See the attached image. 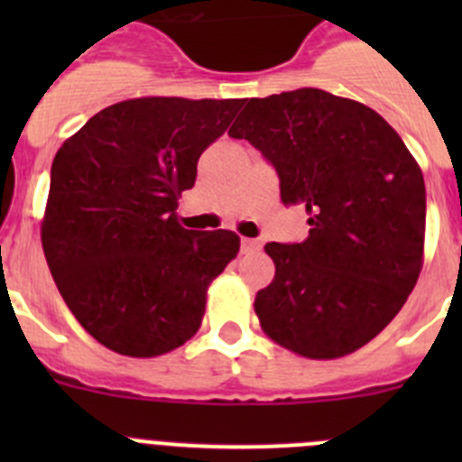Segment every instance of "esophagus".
<instances>
[{
    "label": "esophagus",
    "instance_id": "34e87169",
    "mask_svg": "<svg viewBox=\"0 0 462 462\" xmlns=\"http://www.w3.org/2000/svg\"><path fill=\"white\" fill-rule=\"evenodd\" d=\"M259 250H261V240L256 238L240 240V252H243V254H252V252H259Z\"/></svg>",
    "mask_w": 462,
    "mask_h": 462
}]
</instances>
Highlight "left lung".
Masks as SVG:
<instances>
[{
    "label": "left lung",
    "mask_w": 462,
    "mask_h": 462,
    "mask_svg": "<svg viewBox=\"0 0 462 462\" xmlns=\"http://www.w3.org/2000/svg\"><path fill=\"white\" fill-rule=\"evenodd\" d=\"M310 215L303 243H268L275 277L254 312L277 345L308 358L356 352L386 328L421 273L423 175L393 126L317 88L250 99L228 129Z\"/></svg>",
    "instance_id": "1"
}]
</instances>
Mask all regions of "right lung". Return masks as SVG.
<instances>
[{"instance_id":"right-lung-1","label":"right lung","mask_w":462,"mask_h":462,"mask_svg":"<svg viewBox=\"0 0 462 462\" xmlns=\"http://www.w3.org/2000/svg\"><path fill=\"white\" fill-rule=\"evenodd\" d=\"M243 99L145 97L89 117L57 150L41 243L64 303L97 342L148 358L185 345L234 231H189L178 196Z\"/></svg>"}]
</instances>
